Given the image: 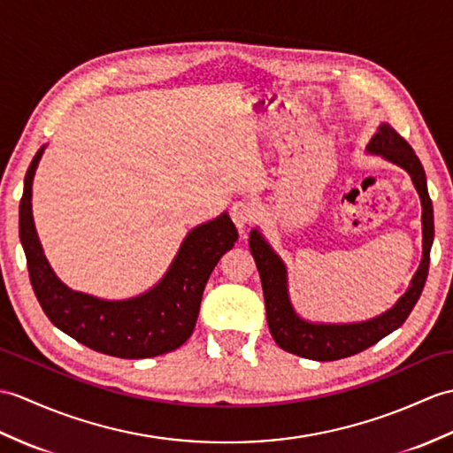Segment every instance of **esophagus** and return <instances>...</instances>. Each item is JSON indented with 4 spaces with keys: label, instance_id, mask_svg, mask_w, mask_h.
Here are the masks:
<instances>
[{
    "label": "esophagus",
    "instance_id": "1",
    "mask_svg": "<svg viewBox=\"0 0 453 453\" xmlns=\"http://www.w3.org/2000/svg\"><path fill=\"white\" fill-rule=\"evenodd\" d=\"M257 214H258L257 206L250 201H245V198L243 201H235L234 206H231V218H234V222L239 229H243L250 222H255Z\"/></svg>",
    "mask_w": 453,
    "mask_h": 453
}]
</instances>
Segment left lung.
I'll list each match as a JSON object with an SVG mask.
<instances>
[{
    "label": "left lung",
    "instance_id": "8db88e82",
    "mask_svg": "<svg viewBox=\"0 0 453 453\" xmlns=\"http://www.w3.org/2000/svg\"><path fill=\"white\" fill-rule=\"evenodd\" d=\"M369 152L380 154L411 175L413 185L423 204V260L411 280V288L394 307L372 320L359 324H311L301 320L288 297L286 266L257 229L250 231L249 247L257 262L262 291H265L266 319L272 338L283 351L312 361H338L369 349L388 334H392L411 314L415 303L423 293L430 265V247L434 239L433 201L428 196L426 175L415 150L394 127L384 123L369 142Z\"/></svg>",
    "mask_w": 453,
    "mask_h": 453
}]
</instances>
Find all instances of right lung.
Masks as SVG:
<instances>
[{"label": "right lung", "instance_id": "1", "mask_svg": "<svg viewBox=\"0 0 453 453\" xmlns=\"http://www.w3.org/2000/svg\"><path fill=\"white\" fill-rule=\"evenodd\" d=\"M44 152H36L25 175L19 206V237L30 283L51 324L94 351L121 359H146L181 347L195 330L203 291L218 260L235 245L237 227L227 214L195 227L183 241L164 280L129 301H104L77 293L58 280L42 252L33 222V177Z\"/></svg>", "mask_w": 453, "mask_h": 453}]
</instances>
